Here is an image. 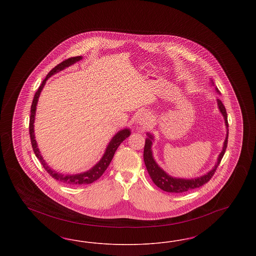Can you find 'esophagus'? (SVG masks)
Instances as JSON below:
<instances>
[{"mask_svg":"<svg viewBox=\"0 0 256 256\" xmlns=\"http://www.w3.org/2000/svg\"><path fill=\"white\" fill-rule=\"evenodd\" d=\"M150 120V115L146 111H142L138 114L136 122L139 126H143V124H145L148 122Z\"/></svg>","mask_w":256,"mask_h":256,"instance_id":"34e87169","label":"esophagus"}]
</instances>
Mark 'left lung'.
<instances>
[{
    "instance_id": "1",
    "label": "left lung",
    "mask_w": 256,
    "mask_h": 256,
    "mask_svg": "<svg viewBox=\"0 0 256 256\" xmlns=\"http://www.w3.org/2000/svg\"><path fill=\"white\" fill-rule=\"evenodd\" d=\"M210 82H211L212 86H214L213 80H211ZM215 90L220 94V91L217 87H215ZM217 104H218V108H219L220 114L222 115V117L224 119V124L226 128V139H224V142L222 145V150L220 152L219 156L217 158V162L215 163L214 167L209 172H207L206 174H204L200 176L194 178H174V176H170L169 174H167L159 166L154 158L152 146V142L154 140V136L150 132H146L148 137L146 138L145 146H144L145 165H146V170H148L150 178L161 190H163L165 192H169V193H183V192H186V191L202 186L204 184L208 182L210 180V178L213 176L215 170L219 166L220 162L226 152V150L228 146V122L226 110L219 98L217 100Z\"/></svg>"
}]
</instances>
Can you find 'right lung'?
Segmentation results:
<instances>
[{
  "instance_id": "obj_1",
  "label": "right lung",
  "mask_w": 256,
  "mask_h": 256,
  "mask_svg": "<svg viewBox=\"0 0 256 256\" xmlns=\"http://www.w3.org/2000/svg\"><path fill=\"white\" fill-rule=\"evenodd\" d=\"M82 56H74L68 58L66 60L62 61L58 65H56L54 69H52L50 71V73L47 74V76L45 78V80L42 82L41 86H39V88L37 89L36 93L34 97V100L32 104V108H30V141H32V150L36 156L37 158L39 159V161L41 162L42 166L44 167V169L49 172L50 176H52L54 180L64 183V184H68V185H82V184H89V183L94 182L97 180H98L102 174L104 172V170L108 169V165L111 162V160L114 156V154L116 152V150L118 148V146H120V144L122 143L124 139H126L130 135V128H124L119 130L117 134H115L112 139L110 140L108 145L106 146L104 154H102V158L100 159V161L97 162L91 169H89L84 172H80V174H61L60 172H56L52 168H50L49 164L44 160L39 148L37 146L36 140V134H34V120H36V106L38 102V98L41 94L42 89L44 88V86L46 84V82L52 76H54V74L58 73L62 70L66 69L67 67L71 66L74 64L78 61L82 60Z\"/></svg>"
}]
</instances>
